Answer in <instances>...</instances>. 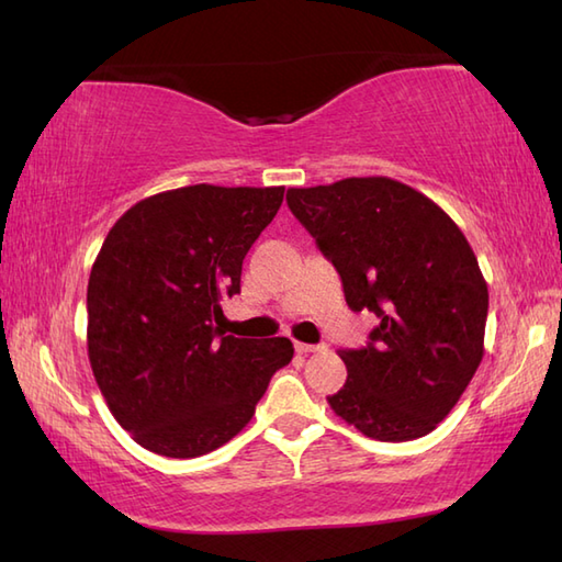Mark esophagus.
I'll return each mask as SVG.
<instances>
[{
  "instance_id": "1",
  "label": "esophagus",
  "mask_w": 562,
  "mask_h": 562,
  "mask_svg": "<svg viewBox=\"0 0 562 562\" xmlns=\"http://www.w3.org/2000/svg\"><path fill=\"white\" fill-rule=\"evenodd\" d=\"M296 355H312V352H324L326 345H312V342H294Z\"/></svg>"
}]
</instances>
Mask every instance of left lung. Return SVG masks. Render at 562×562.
I'll list each match as a JSON object with an SVG mask.
<instances>
[{"label":"left lung","instance_id":"obj_1","mask_svg":"<svg viewBox=\"0 0 562 562\" xmlns=\"http://www.w3.org/2000/svg\"><path fill=\"white\" fill-rule=\"evenodd\" d=\"M288 205L379 326L340 350L348 379L328 405L379 441L425 437L483 360L487 284L471 244L435 200L386 176L290 188Z\"/></svg>","mask_w":562,"mask_h":562}]
</instances>
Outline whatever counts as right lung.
I'll use <instances>...</instances> for the list:
<instances>
[{"label": "right lung", "instance_id": "add662e5", "mask_svg": "<svg viewBox=\"0 0 562 562\" xmlns=\"http://www.w3.org/2000/svg\"><path fill=\"white\" fill-rule=\"evenodd\" d=\"M284 186H186L139 200L105 236L89 274V362L113 417L139 447L195 459L248 425L290 338L224 336L241 266Z\"/></svg>", "mask_w": 562, "mask_h": 562}]
</instances>
